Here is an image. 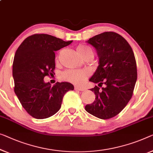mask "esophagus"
<instances>
[{
  "instance_id": "esophagus-1",
  "label": "esophagus",
  "mask_w": 153,
  "mask_h": 153,
  "mask_svg": "<svg viewBox=\"0 0 153 153\" xmlns=\"http://www.w3.org/2000/svg\"><path fill=\"white\" fill-rule=\"evenodd\" d=\"M75 89L77 90V91H82L84 90V88L82 87V86H75Z\"/></svg>"
}]
</instances>
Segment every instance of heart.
<instances>
[{
  "instance_id": "1",
  "label": "heart",
  "mask_w": 153,
  "mask_h": 153,
  "mask_svg": "<svg viewBox=\"0 0 153 153\" xmlns=\"http://www.w3.org/2000/svg\"><path fill=\"white\" fill-rule=\"evenodd\" d=\"M77 51L81 56H85L88 54H91L93 56V52L92 49L89 47L86 46V45H80L77 46ZM89 75V71L87 70H67L63 72L62 74V77L64 79L69 81L70 82L81 84H82L87 77Z\"/></svg>"
}]
</instances>
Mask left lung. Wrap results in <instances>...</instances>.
<instances>
[{
  "instance_id": "8db88e82",
  "label": "left lung",
  "mask_w": 153,
  "mask_h": 153,
  "mask_svg": "<svg viewBox=\"0 0 153 153\" xmlns=\"http://www.w3.org/2000/svg\"><path fill=\"white\" fill-rule=\"evenodd\" d=\"M86 42L95 48L99 58L89 81L104 86L91 88L96 97L85 110L100 119H110L124 108L133 95L137 78L135 56L128 42L113 31L95 36Z\"/></svg>"
}]
</instances>
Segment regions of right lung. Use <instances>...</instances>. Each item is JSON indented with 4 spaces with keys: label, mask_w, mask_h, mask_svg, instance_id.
Returning a JSON list of instances; mask_svg holds the SVG:
<instances>
[{
    "label": "right lung",
    "mask_w": 153,
    "mask_h": 153,
    "mask_svg": "<svg viewBox=\"0 0 153 153\" xmlns=\"http://www.w3.org/2000/svg\"><path fill=\"white\" fill-rule=\"evenodd\" d=\"M73 42L48 34L27 37L16 51L12 74L14 92L23 108L36 119H45L60 110L64 95L74 86L67 82L51 86L44 77L54 74L55 52Z\"/></svg>",
    "instance_id": "add662e5"
}]
</instances>
